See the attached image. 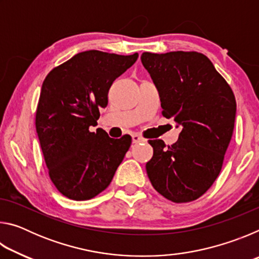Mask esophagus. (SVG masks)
<instances>
[{
  "mask_svg": "<svg viewBox=\"0 0 259 259\" xmlns=\"http://www.w3.org/2000/svg\"><path fill=\"white\" fill-rule=\"evenodd\" d=\"M131 137H133V143H135V144H138V143L145 142V139L142 138V137H140V136L136 135V134H134L133 136H131Z\"/></svg>",
  "mask_w": 259,
  "mask_h": 259,
  "instance_id": "1",
  "label": "esophagus"
}]
</instances>
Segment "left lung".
Returning <instances> with one entry per match:
<instances>
[{
  "mask_svg": "<svg viewBox=\"0 0 259 259\" xmlns=\"http://www.w3.org/2000/svg\"><path fill=\"white\" fill-rule=\"evenodd\" d=\"M140 59L159 90L162 115L182 126L171 146L150 140L153 157L146 163L147 176L165 199L191 202L221 172L234 129V94L200 52H144Z\"/></svg>",
  "mask_w": 259,
  "mask_h": 259,
  "instance_id": "obj_1",
  "label": "left lung"
}]
</instances>
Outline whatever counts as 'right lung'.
<instances>
[{"label": "right lung", "mask_w": 259, "mask_h": 259, "mask_svg": "<svg viewBox=\"0 0 259 259\" xmlns=\"http://www.w3.org/2000/svg\"><path fill=\"white\" fill-rule=\"evenodd\" d=\"M138 54L89 50L55 67L45 78L35 126L49 176L68 199L90 200L111 184L131 145V137H108L97 124L108 90L133 66Z\"/></svg>", "instance_id": "right-lung-1"}]
</instances>
